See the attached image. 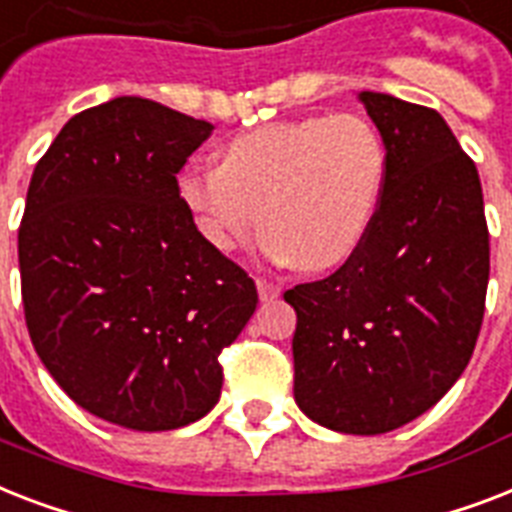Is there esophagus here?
Here are the masks:
<instances>
[{
    "instance_id": "34e87169",
    "label": "esophagus",
    "mask_w": 512,
    "mask_h": 512,
    "mask_svg": "<svg viewBox=\"0 0 512 512\" xmlns=\"http://www.w3.org/2000/svg\"><path fill=\"white\" fill-rule=\"evenodd\" d=\"M256 288H259L261 301H272V298L280 296V285L272 280H267V277H259V280H256Z\"/></svg>"
}]
</instances>
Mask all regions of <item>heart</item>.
<instances>
[{
  "label": "heart",
  "instance_id": "obj_1",
  "mask_svg": "<svg viewBox=\"0 0 512 512\" xmlns=\"http://www.w3.org/2000/svg\"><path fill=\"white\" fill-rule=\"evenodd\" d=\"M386 166L383 137L365 116H306L230 140L222 166L179 174V198L216 251L245 243L264 216L267 256L322 272L365 243Z\"/></svg>",
  "mask_w": 512,
  "mask_h": 512
}]
</instances>
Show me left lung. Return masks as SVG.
<instances>
[{"mask_svg":"<svg viewBox=\"0 0 512 512\" xmlns=\"http://www.w3.org/2000/svg\"><path fill=\"white\" fill-rule=\"evenodd\" d=\"M386 145V187L341 269L285 290L296 309L293 396L314 423L388 433L431 410L484 322L489 230L476 163L433 108L359 92Z\"/></svg>","mask_w":512,"mask_h":512,"instance_id":"obj_1","label":"left lung"}]
</instances>
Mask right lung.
Masks as SVG:
<instances>
[{
  "instance_id": "right-lung-1",
  "label": "right lung",
  "mask_w": 512,
  "mask_h": 512,
  "mask_svg": "<svg viewBox=\"0 0 512 512\" xmlns=\"http://www.w3.org/2000/svg\"><path fill=\"white\" fill-rule=\"evenodd\" d=\"M211 129L116 97L76 113L28 185L18 261L31 343L73 402L134 431L211 412L219 354L259 304L179 198L177 174Z\"/></svg>"
}]
</instances>
